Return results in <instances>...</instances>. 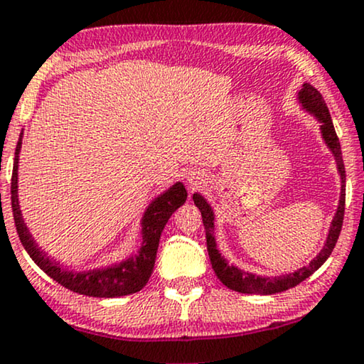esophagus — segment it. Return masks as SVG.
<instances>
[{"mask_svg": "<svg viewBox=\"0 0 364 364\" xmlns=\"http://www.w3.org/2000/svg\"><path fill=\"white\" fill-rule=\"evenodd\" d=\"M188 181H190V186L193 188V190H195V188L198 186V185H201V181H203V178L200 176V173H190L188 174Z\"/></svg>", "mask_w": 364, "mask_h": 364, "instance_id": "obj_1", "label": "esophagus"}]
</instances>
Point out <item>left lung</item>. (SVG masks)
Masks as SVG:
<instances>
[{"mask_svg":"<svg viewBox=\"0 0 364 364\" xmlns=\"http://www.w3.org/2000/svg\"><path fill=\"white\" fill-rule=\"evenodd\" d=\"M299 101H301L303 108L311 113L314 118H316L319 123H321V134L324 143L328 144V148L331 149L334 159H336L338 171H340L341 176V196H340V205H338L336 215L333 218L331 228H329L328 240L324 243L323 250L319 251V255L314 258L308 266H303L294 273L284 274V276H274V278H263V276H256L253 273H245L236 268V266H230L226 263V259L223 258L220 251L216 248L215 241V215H213L211 206L208 205L205 198L201 195L195 193L193 195V201L195 205L200 208L203 225H205L206 231V246H208V255H210L211 266L215 269L218 279L221 281L225 287H228L232 291L238 293H246V294H274L287 291L289 288H294L296 284L301 283L306 278H309L314 271H316L319 266H321L324 261L329 258V255L333 253L334 246H336V241L340 238L341 226H343V218H345V201H346V171H345V163H343L341 156V146L340 139L336 136V132H334V126L331 121V114H329V109L326 103H324L321 93L316 88H313L311 85L304 83L301 91L298 95Z\"/></svg>","mask_w":364,"mask_h":364,"instance_id":"left-lung-1","label":"left lung"}]
</instances>
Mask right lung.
I'll use <instances>...</instances> for the list:
<instances>
[{"mask_svg": "<svg viewBox=\"0 0 364 364\" xmlns=\"http://www.w3.org/2000/svg\"><path fill=\"white\" fill-rule=\"evenodd\" d=\"M21 148V138H19L16 153H14L13 176H11V208L14 216V226H16L19 241L31 256V259L45 271V273L71 291L86 294L95 298H116L126 296V294L138 293L148 283L149 276L153 273L154 259L159 245L163 228L174 211L186 201L188 193L183 183H176L159 195L151 205L148 206L143 216V245L138 255L133 258L123 261V263L111 266L105 269L85 271V273H75V271H65L58 266L55 261L46 258V255L38 248L33 241L30 231L24 225L21 210L18 203V154Z\"/></svg>", "mask_w": 364, "mask_h": 364, "instance_id": "add662e5", "label": "right lung"}]
</instances>
